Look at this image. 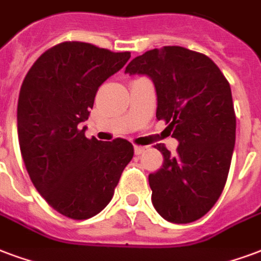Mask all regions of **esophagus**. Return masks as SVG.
I'll return each instance as SVG.
<instances>
[{
	"label": "esophagus",
	"instance_id": "34e87169",
	"mask_svg": "<svg viewBox=\"0 0 261 261\" xmlns=\"http://www.w3.org/2000/svg\"><path fill=\"white\" fill-rule=\"evenodd\" d=\"M143 151H144V147H143V146H135V154H136V155H140Z\"/></svg>",
	"mask_w": 261,
	"mask_h": 261
}]
</instances>
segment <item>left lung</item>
I'll use <instances>...</instances> for the list:
<instances>
[{"label": "left lung", "mask_w": 261, "mask_h": 261, "mask_svg": "<svg viewBox=\"0 0 261 261\" xmlns=\"http://www.w3.org/2000/svg\"><path fill=\"white\" fill-rule=\"evenodd\" d=\"M155 86L156 119L179 142L176 154L155 148L164 164L148 176L151 201L165 220L186 224L206 215L224 189L235 144L231 88L211 59L183 46L152 49L126 66Z\"/></svg>", "instance_id": "8db88e82"}]
</instances>
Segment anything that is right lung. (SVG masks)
Masks as SVG:
<instances>
[{
	"label": "right lung",
	"mask_w": 261,
	"mask_h": 261,
	"mask_svg": "<svg viewBox=\"0 0 261 261\" xmlns=\"http://www.w3.org/2000/svg\"><path fill=\"white\" fill-rule=\"evenodd\" d=\"M130 52L62 42L37 59L21 84L17 136L31 181L45 201L74 220L101 212L133 158L125 139L85 138L96 92Z\"/></svg>",
	"instance_id": "1"
}]
</instances>
